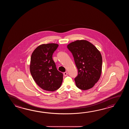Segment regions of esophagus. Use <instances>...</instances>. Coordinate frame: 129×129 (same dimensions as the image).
I'll return each instance as SVG.
<instances>
[{
    "instance_id": "esophagus-1",
    "label": "esophagus",
    "mask_w": 129,
    "mask_h": 129,
    "mask_svg": "<svg viewBox=\"0 0 129 129\" xmlns=\"http://www.w3.org/2000/svg\"><path fill=\"white\" fill-rule=\"evenodd\" d=\"M67 75H68L67 72H65L63 73V76H64V77H66V76H67Z\"/></svg>"
}]
</instances>
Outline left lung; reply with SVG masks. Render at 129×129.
<instances>
[{
	"mask_svg": "<svg viewBox=\"0 0 129 129\" xmlns=\"http://www.w3.org/2000/svg\"><path fill=\"white\" fill-rule=\"evenodd\" d=\"M67 48L72 54L78 70L75 78L77 87L83 90L93 87L102 73V58L99 50L85 40L72 42Z\"/></svg>",
	"mask_w": 129,
	"mask_h": 129,
	"instance_id": "left-lung-1",
	"label": "left lung"
}]
</instances>
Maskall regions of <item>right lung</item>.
Masks as SVG:
<instances>
[{"label":"right lung","instance_id":"add662e5","mask_svg":"<svg viewBox=\"0 0 129 129\" xmlns=\"http://www.w3.org/2000/svg\"><path fill=\"white\" fill-rule=\"evenodd\" d=\"M58 46L54 43L42 44L31 55L30 73L37 84L45 90H56L62 83L63 74L58 71L52 58Z\"/></svg>","mask_w":129,"mask_h":129}]
</instances>
